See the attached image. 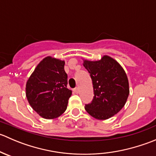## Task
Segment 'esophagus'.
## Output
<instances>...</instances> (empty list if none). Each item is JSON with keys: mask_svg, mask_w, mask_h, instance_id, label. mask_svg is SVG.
Wrapping results in <instances>:
<instances>
[{"mask_svg": "<svg viewBox=\"0 0 156 156\" xmlns=\"http://www.w3.org/2000/svg\"><path fill=\"white\" fill-rule=\"evenodd\" d=\"M73 91L75 93V94H78V93H79V88H78V87H75V89L73 90Z\"/></svg>", "mask_w": 156, "mask_h": 156, "instance_id": "esophagus-1", "label": "esophagus"}]
</instances>
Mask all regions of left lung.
Wrapping results in <instances>:
<instances>
[{"label":"left lung","mask_w":156,"mask_h":156,"mask_svg":"<svg viewBox=\"0 0 156 156\" xmlns=\"http://www.w3.org/2000/svg\"><path fill=\"white\" fill-rule=\"evenodd\" d=\"M83 66L90 73L94 87V99L84 108L98 120H106L117 114L126 103L129 93L127 76L122 66L111 56L101 59H83Z\"/></svg>","instance_id":"left-lung-1"}]
</instances>
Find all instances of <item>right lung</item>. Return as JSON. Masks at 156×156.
<instances>
[{
    "instance_id": "obj_1",
    "label": "right lung",
    "mask_w": 156,
    "mask_h": 156,
    "mask_svg": "<svg viewBox=\"0 0 156 156\" xmlns=\"http://www.w3.org/2000/svg\"><path fill=\"white\" fill-rule=\"evenodd\" d=\"M65 61L44 58L26 82V95L31 108L42 118L53 119L66 110L72 90L67 88Z\"/></svg>"
}]
</instances>
